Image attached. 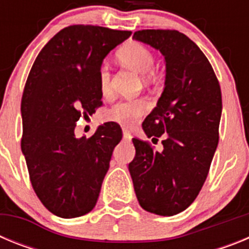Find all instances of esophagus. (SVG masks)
I'll return each mask as SVG.
<instances>
[{
  "label": "esophagus",
  "mask_w": 249,
  "mask_h": 249,
  "mask_svg": "<svg viewBox=\"0 0 249 249\" xmlns=\"http://www.w3.org/2000/svg\"><path fill=\"white\" fill-rule=\"evenodd\" d=\"M123 140L127 141V142H129V141L132 140V135L129 133V131H127V129H123Z\"/></svg>",
  "instance_id": "obj_1"
}]
</instances>
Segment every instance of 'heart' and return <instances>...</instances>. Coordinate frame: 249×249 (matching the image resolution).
<instances>
[{
	"label": "heart",
	"mask_w": 249,
	"mask_h": 249,
	"mask_svg": "<svg viewBox=\"0 0 249 249\" xmlns=\"http://www.w3.org/2000/svg\"><path fill=\"white\" fill-rule=\"evenodd\" d=\"M117 57L127 67L132 68L137 73L143 74L144 80L153 77L155 54L148 47L140 42H129L121 47ZM98 85L102 94L111 93V72L107 63H103L98 72ZM149 105L144 98L120 101L107 111V118L122 126H132L148 111Z\"/></svg>",
	"instance_id": "obj_1"
}]
</instances>
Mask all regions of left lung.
I'll return each instance as SVG.
<instances>
[{"instance_id":"left-lung-1","label":"left lung","mask_w":249,"mask_h":249,"mask_svg":"<svg viewBox=\"0 0 249 249\" xmlns=\"http://www.w3.org/2000/svg\"><path fill=\"white\" fill-rule=\"evenodd\" d=\"M133 38L160 50L166 61L164 89L142 124L147 137L163 135V149L133 138L128 169L141 207L173 215L197 198L210 171L219 138L221 87L210 61L186 35L142 30Z\"/></svg>"}]
</instances>
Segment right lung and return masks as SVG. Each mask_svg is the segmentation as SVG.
I'll return each mask as SVG.
<instances>
[{"mask_svg":"<svg viewBox=\"0 0 249 249\" xmlns=\"http://www.w3.org/2000/svg\"><path fill=\"white\" fill-rule=\"evenodd\" d=\"M131 34L68 26L48 41L31 68L21 101V149L37 197L58 217H81L97 203L122 129L107 122L92 137L76 138L74 127L82 114L102 106V61Z\"/></svg>","mask_w":249,"mask_h":249,"instance_id":"obj_1","label":"right lung"}]
</instances>
